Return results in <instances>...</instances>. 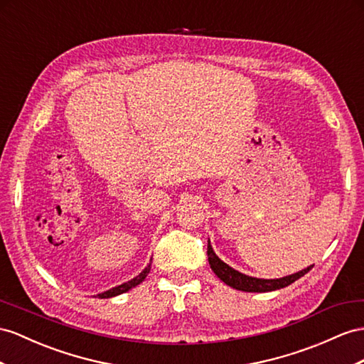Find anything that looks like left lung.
<instances>
[{
    "mask_svg": "<svg viewBox=\"0 0 364 364\" xmlns=\"http://www.w3.org/2000/svg\"><path fill=\"white\" fill-rule=\"evenodd\" d=\"M208 257H209V264L212 267V271L215 272V275L225 282L228 286L238 289V291H245V292H271V291H277V289L286 287L289 284H292L294 282H296L298 278H301L303 275H306L307 272L311 271L314 266H309L307 269H303V271L287 275L283 278H277V279H262V278H254L241 274L235 269H232L230 266H228L225 262L221 259L213 252V249L210 246V241L208 243Z\"/></svg>",
    "mask_w": 364,
    "mask_h": 364,
    "instance_id": "8db88e82",
    "label": "left lung"
}]
</instances>
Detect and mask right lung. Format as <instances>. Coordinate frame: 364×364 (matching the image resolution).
Listing matches in <instances>:
<instances>
[{
	"mask_svg": "<svg viewBox=\"0 0 364 364\" xmlns=\"http://www.w3.org/2000/svg\"><path fill=\"white\" fill-rule=\"evenodd\" d=\"M149 271H151V264H149V266L144 269V271H143L141 274H139L138 277H135L134 279H130V282L119 284V286H117V287H112V289H109V291H106V292L98 294L97 296H98V298H110V296H115V295H119V294H124V292L129 291V289H132V287L138 286L141 282H144V278L147 277Z\"/></svg>",
	"mask_w": 364,
	"mask_h": 364,
	"instance_id": "1",
	"label": "right lung"
}]
</instances>
